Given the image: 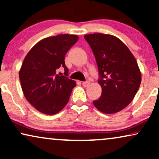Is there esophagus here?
<instances>
[{
  "label": "esophagus",
  "mask_w": 159,
  "mask_h": 159,
  "mask_svg": "<svg viewBox=\"0 0 159 159\" xmlns=\"http://www.w3.org/2000/svg\"><path fill=\"white\" fill-rule=\"evenodd\" d=\"M89 84H90V82H88V81L82 82V85H83V87H84V88H87Z\"/></svg>",
  "instance_id": "esophagus-1"
}]
</instances>
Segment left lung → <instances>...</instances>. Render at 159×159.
<instances>
[{"label": "left lung", "instance_id": "1", "mask_svg": "<svg viewBox=\"0 0 159 159\" xmlns=\"http://www.w3.org/2000/svg\"><path fill=\"white\" fill-rule=\"evenodd\" d=\"M84 38L94 53L102 88L101 96L93 104L104 114L120 111L131 103L141 83L135 58L120 39L111 34L94 33Z\"/></svg>", "mask_w": 159, "mask_h": 159}]
</instances>
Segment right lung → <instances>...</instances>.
<instances>
[{"label":"right lung","instance_id":"1","mask_svg":"<svg viewBox=\"0 0 159 159\" xmlns=\"http://www.w3.org/2000/svg\"><path fill=\"white\" fill-rule=\"evenodd\" d=\"M79 39L75 34L48 37L37 43L28 52L19 70L21 89L27 101L38 111L57 114L68 103L76 82L56 74L63 67L66 53Z\"/></svg>","mask_w":159,"mask_h":159}]
</instances>
